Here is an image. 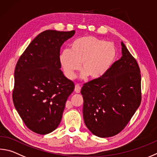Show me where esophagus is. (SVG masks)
<instances>
[{
	"label": "esophagus",
	"instance_id": "34e87169",
	"mask_svg": "<svg viewBox=\"0 0 157 157\" xmlns=\"http://www.w3.org/2000/svg\"><path fill=\"white\" fill-rule=\"evenodd\" d=\"M80 90H81V86H79V84H76L75 86V93H80Z\"/></svg>",
	"mask_w": 157,
	"mask_h": 157
}]
</instances>
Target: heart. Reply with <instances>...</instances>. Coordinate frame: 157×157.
Here are the masks:
<instances>
[{
    "instance_id": "b5f03b06",
    "label": "heart",
    "mask_w": 157,
    "mask_h": 157,
    "mask_svg": "<svg viewBox=\"0 0 157 157\" xmlns=\"http://www.w3.org/2000/svg\"><path fill=\"white\" fill-rule=\"evenodd\" d=\"M116 48L113 43L87 36L75 40L71 49H64L59 54V62L68 78L73 79L80 69L82 76L100 79L112 67L116 58Z\"/></svg>"
}]
</instances>
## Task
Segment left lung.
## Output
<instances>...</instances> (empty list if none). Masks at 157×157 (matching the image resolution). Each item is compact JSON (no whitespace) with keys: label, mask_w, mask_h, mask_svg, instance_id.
Segmentation results:
<instances>
[{"label":"left lung","mask_w":157,"mask_h":157,"mask_svg":"<svg viewBox=\"0 0 157 157\" xmlns=\"http://www.w3.org/2000/svg\"><path fill=\"white\" fill-rule=\"evenodd\" d=\"M122 56L103 78L84 84L83 117L93 135L105 138L126 127L141 101L140 69L121 42Z\"/></svg>","instance_id":"left-lung-1"}]
</instances>
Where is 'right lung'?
Masks as SVG:
<instances>
[{
	"instance_id": "right-lung-1",
	"label": "right lung",
	"mask_w": 157,
	"mask_h": 157,
	"mask_svg": "<svg viewBox=\"0 0 157 157\" xmlns=\"http://www.w3.org/2000/svg\"><path fill=\"white\" fill-rule=\"evenodd\" d=\"M75 33L43 31L31 42L16 64L14 106L27 127L40 135L58 128L66 101L75 88L62 73L59 62L61 46Z\"/></svg>"
}]
</instances>
